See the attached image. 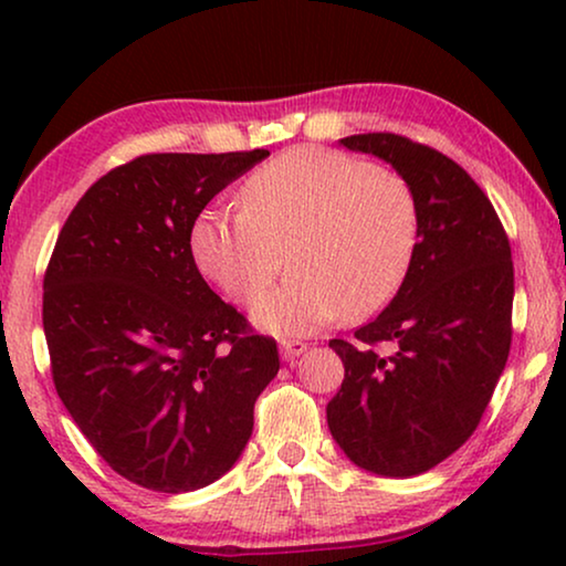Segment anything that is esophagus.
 I'll return each instance as SVG.
<instances>
[{"mask_svg":"<svg viewBox=\"0 0 566 566\" xmlns=\"http://www.w3.org/2000/svg\"><path fill=\"white\" fill-rule=\"evenodd\" d=\"M301 353H306V343H301V339H283L281 343L283 360H296Z\"/></svg>","mask_w":566,"mask_h":566,"instance_id":"esophagus-1","label":"esophagus"}]
</instances>
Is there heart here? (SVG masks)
<instances>
[{"label":"heart","mask_w":566,"mask_h":566,"mask_svg":"<svg viewBox=\"0 0 566 566\" xmlns=\"http://www.w3.org/2000/svg\"><path fill=\"white\" fill-rule=\"evenodd\" d=\"M417 239L420 208L405 175L345 151L296 146L247 177L239 213L206 208L196 216L190 254L229 298L252 304L285 251L292 277L252 316L273 335H312L345 312L366 316L389 304Z\"/></svg>","instance_id":"obj_1"}]
</instances>
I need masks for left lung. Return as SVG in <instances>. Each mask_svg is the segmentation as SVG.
Here are the masks:
<instances>
[{"label":"left lung","instance_id":"left-lung-1","mask_svg":"<svg viewBox=\"0 0 566 566\" xmlns=\"http://www.w3.org/2000/svg\"><path fill=\"white\" fill-rule=\"evenodd\" d=\"M389 161L412 185L420 239L391 304L355 339H329L345 381L327 405L332 438L355 467L415 476L471 438L513 339V258L502 221L471 175L399 134L339 138ZM386 342L389 354L375 350Z\"/></svg>","mask_w":566,"mask_h":566}]
</instances>
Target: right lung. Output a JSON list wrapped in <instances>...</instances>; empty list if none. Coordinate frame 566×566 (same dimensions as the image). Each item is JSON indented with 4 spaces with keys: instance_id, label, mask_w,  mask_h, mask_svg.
Wrapping results in <instances>:
<instances>
[{
    "instance_id": "add662e5",
    "label": "right lung",
    "mask_w": 566,
    "mask_h": 566,
    "mask_svg": "<svg viewBox=\"0 0 566 566\" xmlns=\"http://www.w3.org/2000/svg\"><path fill=\"white\" fill-rule=\"evenodd\" d=\"M268 149L144 154L99 177L61 229L43 277L51 376L107 467L154 492L227 474L281 360L208 289L190 227Z\"/></svg>"
}]
</instances>
